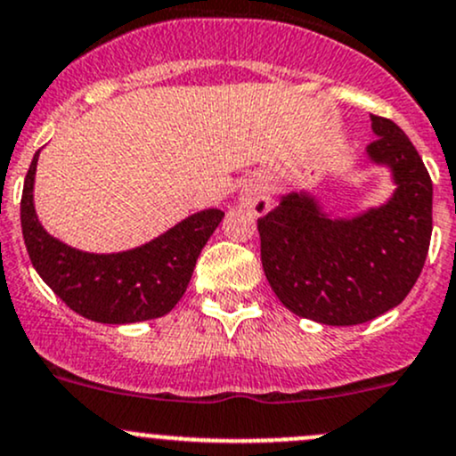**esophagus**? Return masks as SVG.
Here are the masks:
<instances>
[{
  "label": "esophagus",
  "mask_w": 456,
  "mask_h": 456,
  "mask_svg": "<svg viewBox=\"0 0 456 456\" xmlns=\"http://www.w3.org/2000/svg\"><path fill=\"white\" fill-rule=\"evenodd\" d=\"M239 204H241L243 208L250 210L252 215L261 217V215H265L267 210H270L272 201L267 191L263 189L261 184H248L246 189L241 191V195H239Z\"/></svg>",
  "instance_id": "1"
}]
</instances>
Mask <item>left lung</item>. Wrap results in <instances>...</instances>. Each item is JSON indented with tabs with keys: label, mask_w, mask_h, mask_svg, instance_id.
Returning <instances> with one entry per match:
<instances>
[{
	"label": "left lung",
	"mask_w": 456,
	"mask_h": 456,
	"mask_svg": "<svg viewBox=\"0 0 456 456\" xmlns=\"http://www.w3.org/2000/svg\"><path fill=\"white\" fill-rule=\"evenodd\" d=\"M370 162L395 193L351 219H331L309 193H289L259 219L261 263L281 303L300 318L346 327L397 307L419 279L433 234V182L408 135L370 114Z\"/></svg>",
	"instance_id": "left-lung-1"
}]
</instances>
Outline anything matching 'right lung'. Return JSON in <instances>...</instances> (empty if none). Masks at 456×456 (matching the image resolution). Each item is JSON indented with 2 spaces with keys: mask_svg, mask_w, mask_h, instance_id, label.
<instances>
[{
  "mask_svg": "<svg viewBox=\"0 0 456 456\" xmlns=\"http://www.w3.org/2000/svg\"><path fill=\"white\" fill-rule=\"evenodd\" d=\"M32 158L23 182L21 232L32 265L48 288L81 316L107 325L151 321L171 312L184 297L201 248L222 222L219 208L201 210L164 234L114 255L83 252L48 234L37 219Z\"/></svg>",
  "mask_w": 456,
  "mask_h": 456,
  "instance_id": "right-lung-1",
  "label": "right lung"
}]
</instances>
